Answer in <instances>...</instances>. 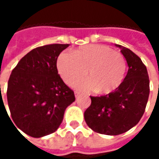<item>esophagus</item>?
Wrapping results in <instances>:
<instances>
[{
  "label": "esophagus",
  "instance_id": "esophagus-1",
  "mask_svg": "<svg viewBox=\"0 0 159 159\" xmlns=\"http://www.w3.org/2000/svg\"><path fill=\"white\" fill-rule=\"evenodd\" d=\"M74 95H75V97H79V96H80V92H78V91H75V92H74Z\"/></svg>",
  "mask_w": 159,
  "mask_h": 159
}]
</instances>
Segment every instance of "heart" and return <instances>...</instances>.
<instances>
[{
  "mask_svg": "<svg viewBox=\"0 0 159 159\" xmlns=\"http://www.w3.org/2000/svg\"><path fill=\"white\" fill-rule=\"evenodd\" d=\"M126 61L121 53L104 45L83 46L72 54L62 53L57 59V70L66 84L73 86L83 80L88 71L89 80L77 88L96 90L103 95L111 94L124 82Z\"/></svg>",
  "mask_w": 159,
  "mask_h": 159,
  "instance_id": "1",
  "label": "heart"
}]
</instances>
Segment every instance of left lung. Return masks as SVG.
Listing matches in <instances>:
<instances>
[{
	"label": "left lung",
	"instance_id": "8db88e82",
	"mask_svg": "<svg viewBox=\"0 0 159 159\" xmlns=\"http://www.w3.org/2000/svg\"><path fill=\"white\" fill-rule=\"evenodd\" d=\"M125 57L128 71L121 87L111 94L90 96L91 104L84 113L87 125L98 134L118 135L137 125L150 95L147 68L129 48L117 45Z\"/></svg>",
	"mask_w": 159,
	"mask_h": 159
}]
</instances>
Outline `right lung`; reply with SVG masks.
Returning <instances> with one entry per match:
<instances>
[{"mask_svg": "<svg viewBox=\"0 0 159 159\" xmlns=\"http://www.w3.org/2000/svg\"><path fill=\"white\" fill-rule=\"evenodd\" d=\"M68 47L49 44L36 48L11 71L7 89L11 118L32 137L57 131L66 108L75 101L74 92L64 84L57 68L58 56Z\"/></svg>", "mask_w": 159, "mask_h": 159, "instance_id": "obj_1", "label": "right lung"}]
</instances>
